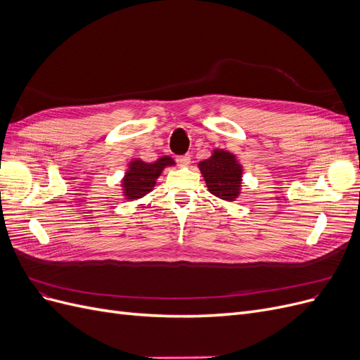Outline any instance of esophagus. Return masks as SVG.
I'll return each mask as SVG.
<instances>
[{
    "label": "esophagus",
    "instance_id": "esophagus-1",
    "mask_svg": "<svg viewBox=\"0 0 360 360\" xmlns=\"http://www.w3.org/2000/svg\"><path fill=\"white\" fill-rule=\"evenodd\" d=\"M177 163L180 167H188L191 163V155H183L177 158Z\"/></svg>",
    "mask_w": 360,
    "mask_h": 360
}]
</instances>
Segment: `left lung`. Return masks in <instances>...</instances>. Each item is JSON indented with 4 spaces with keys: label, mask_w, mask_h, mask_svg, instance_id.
Masks as SVG:
<instances>
[{
    "label": "left lung",
    "mask_w": 360,
    "mask_h": 360,
    "mask_svg": "<svg viewBox=\"0 0 360 360\" xmlns=\"http://www.w3.org/2000/svg\"><path fill=\"white\" fill-rule=\"evenodd\" d=\"M198 168L214 197L234 201L240 195L243 167L230 151L214 148L209 159L198 163Z\"/></svg>",
    "instance_id": "8db88e82"
}]
</instances>
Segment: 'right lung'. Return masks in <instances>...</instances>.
<instances>
[{
	"mask_svg": "<svg viewBox=\"0 0 360 360\" xmlns=\"http://www.w3.org/2000/svg\"><path fill=\"white\" fill-rule=\"evenodd\" d=\"M176 162L169 156L159 158L153 163H147L141 159H134L129 162V169L124 174L122 181V191L124 200L134 201L143 198L144 195L153 191L156 180L167 167H174Z\"/></svg>",
	"mask_w": 360,
	"mask_h": 360,
	"instance_id": "obj_1",
	"label": "right lung"
}]
</instances>
